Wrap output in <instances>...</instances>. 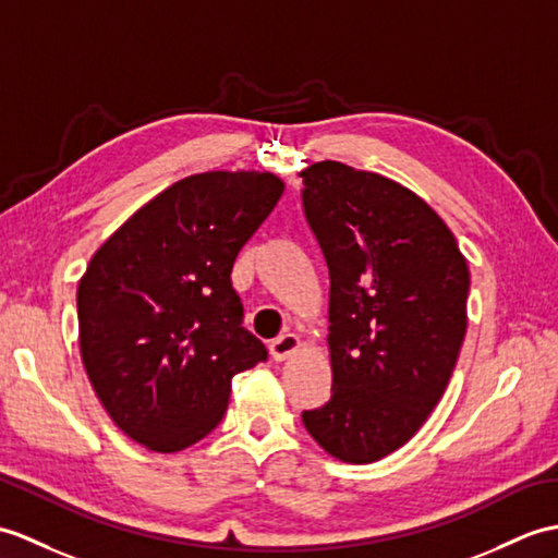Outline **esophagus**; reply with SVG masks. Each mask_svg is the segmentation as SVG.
Wrapping results in <instances>:
<instances>
[{"label":"esophagus","instance_id":"obj_1","mask_svg":"<svg viewBox=\"0 0 558 558\" xmlns=\"http://www.w3.org/2000/svg\"><path fill=\"white\" fill-rule=\"evenodd\" d=\"M300 344L302 342L294 332H284V335H280V338L270 342L268 349H270V356H274V361H284V359H290L296 349H300Z\"/></svg>","mask_w":558,"mask_h":558}]
</instances>
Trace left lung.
I'll use <instances>...</instances> for the list:
<instances>
[{"mask_svg": "<svg viewBox=\"0 0 558 558\" xmlns=\"http://www.w3.org/2000/svg\"><path fill=\"white\" fill-rule=\"evenodd\" d=\"M304 214L330 274L332 395L304 411L344 463L404 447L442 399L469 326L471 274L454 232L416 192L340 161L311 163Z\"/></svg>", "mask_w": 558, "mask_h": 558, "instance_id": "left-lung-1", "label": "left lung"}]
</instances>
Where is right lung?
Wrapping results in <instances>:
<instances>
[{
    "label": "right lung",
    "mask_w": 558,
    "mask_h": 558,
    "mask_svg": "<svg viewBox=\"0 0 558 558\" xmlns=\"http://www.w3.org/2000/svg\"><path fill=\"white\" fill-rule=\"evenodd\" d=\"M282 192L262 171L183 178L89 258L77 284L83 366L111 421L149 451L199 442L223 418L230 380L266 361L230 274Z\"/></svg>",
    "instance_id": "obj_1"
}]
</instances>
